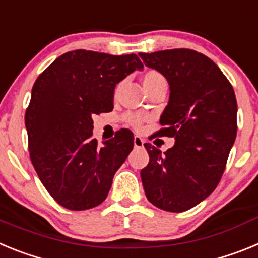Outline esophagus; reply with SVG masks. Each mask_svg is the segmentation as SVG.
<instances>
[{"label":"esophagus","mask_w":258,"mask_h":258,"mask_svg":"<svg viewBox=\"0 0 258 258\" xmlns=\"http://www.w3.org/2000/svg\"><path fill=\"white\" fill-rule=\"evenodd\" d=\"M145 143H146V141L143 140L142 137H140V136L134 137V147H136V149H141V147H143V145H145Z\"/></svg>","instance_id":"1"}]
</instances>
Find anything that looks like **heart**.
Returning <instances> with one entry per match:
<instances>
[{"label": "heart", "mask_w": 258, "mask_h": 258, "mask_svg": "<svg viewBox=\"0 0 258 258\" xmlns=\"http://www.w3.org/2000/svg\"><path fill=\"white\" fill-rule=\"evenodd\" d=\"M159 83H165V79H164L163 75L160 72H157V71H147L142 77V84L145 86V89L151 88V86L156 85ZM146 118L141 115H127V121L129 124L133 125L134 127L137 129H140L142 126V124L145 122Z\"/></svg>", "instance_id": "1"}]
</instances>
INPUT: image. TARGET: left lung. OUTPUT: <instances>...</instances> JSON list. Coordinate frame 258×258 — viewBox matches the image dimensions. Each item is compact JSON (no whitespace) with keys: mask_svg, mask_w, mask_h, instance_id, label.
I'll use <instances>...</instances> for the list:
<instances>
[{"mask_svg":"<svg viewBox=\"0 0 258 258\" xmlns=\"http://www.w3.org/2000/svg\"><path fill=\"white\" fill-rule=\"evenodd\" d=\"M140 56L168 80L169 102L156 134L175 140L164 154L145 143L150 155L141 170L146 197L163 211H188L213 192L226 168L238 129L235 93L218 66L195 50Z\"/></svg>","mask_w":258,"mask_h":258,"instance_id":"1","label":"left lung"}]
</instances>
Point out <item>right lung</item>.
<instances>
[{"label":"right lung","mask_w":258,"mask_h":258,"mask_svg":"<svg viewBox=\"0 0 258 258\" xmlns=\"http://www.w3.org/2000/svg\"><path fill=\"white\" fill-rule=\"evenodd\" d=\"M143 64L136 54L68 51L37 77L26 111L28 150L38 178L58 204L94 208L133 150V133L116 132L98 146L93 115L113 108L116 84Z\"/></svg>","instance_id":"obj_1"}]
</instances>
